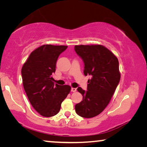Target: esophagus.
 Instances as JSON below:
<instances>
[{
    "label": "esophagus",
    "instance_id": "34e87169",
    "mask_svg": "<svg viewBox=\"0 0 147 147\" xmlns=\"http://www.w3.org/2000/svg\"><path fill=\"white\" fill-rule=\"evenodd\" d=\"M71 91H72V92H76V88H71Z\"/></svg>",
    "mask_w": 147,
    "mask_h": 147
}]
</instances>
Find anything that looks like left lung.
Instances as JSON below:
<instances>
[{"label": "left lung", "instance_id": "left-lung-1", "mask_svg": "<svg viewBox=\"0 0 147 147\" xmlns=\"http://www.w3.org/2000/svg\"><path fill=\"white\" fill-rule=\"evenodd\" d=\"M74 51L84 63V74L91 75L87 91L78 87L82 100L75 105L76 113L84 118L94 117L108 106L121 78L119 61L100 45H76Z\"/></svg>", "mask_w": 147, "mask_h": 147}]
</instances>
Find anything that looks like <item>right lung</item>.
Returning a JSON list of instances; mask_svg holds the SVG:
<instances>
[{
	"instance_id": "add662e5",
	"label": "right lung",
	"mask_w": 147,
	"mask_h": 147,
	"mask_svg": "<svg viewBox=\"0 0 147 147\" xmlns=\"http://www.w3.org/2000/svg\"><path fill=\"white\" fill-rule=\"evenodd\" d=\"M67 46L45 45L32 52L21 69L24 91L33 108L43 117H50L60 110L61 102L71 88L53 82L59 56Z\"/></svg>"
}]
</instances>
